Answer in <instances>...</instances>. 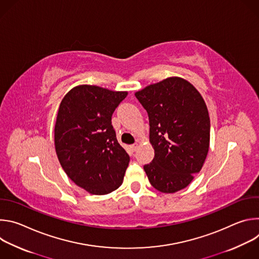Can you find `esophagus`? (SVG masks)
I'll list each match as a JSON object with an SVG mask.
<instances>
[{
    "mask_svg": "<svg viewBox=\"0 0 259 259\" xmlns=\"http://www.w3.org/2000/svg\"><path fill=\"white\" fill-rule=\"evenodd\" d=\"M131 149H132V151H133V152H135V151L138 149V144H137V143L132 144V145H131Z\"/></svg>",
    "mask_w": 259,
    "mask_h": 259,
    "instance_id": "obj_1",
    "label": "esophagus"
}]
</instances>
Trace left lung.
<instances>
[{
	"instance_id": "obj_1",
	"label": "left lung",
	"mask_w": 259,
	"mask_h": 259,
	"mask_svg": "<svg viewBox=\"0 0 259 259\" xmlns=\"http://www.w3.org/2000/svg\"><path fill=\"white\" fill-rule=\"evenodd\" d=\"M135 96L150 121L155 157L143 169L151 184L167 194L187 188L209 150L210 118L203 97L177 77L147 86Z\"/></svg>"
}]
</instances>
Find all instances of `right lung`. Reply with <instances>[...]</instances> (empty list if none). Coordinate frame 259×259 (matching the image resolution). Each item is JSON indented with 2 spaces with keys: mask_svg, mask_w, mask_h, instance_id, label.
<instances>
[{
  "mask_svg": "<svg viewBox=\"0 0 259 259\" xmlns=\"http://www.w3.org/2000/svg\"><path fill=\"white\" fill-rule=\"evenodd\" d=\"M126 96L127 92L81 85L60 103L56 154L67 176L90 194H109L123 182L130 157L117 140L112 116Z\"/></svg>",
  "mask_w": 259,
  "mask_h": 259,
  "instance_id": "obj_1",
  "label": "right lung"
}]
</instances>
